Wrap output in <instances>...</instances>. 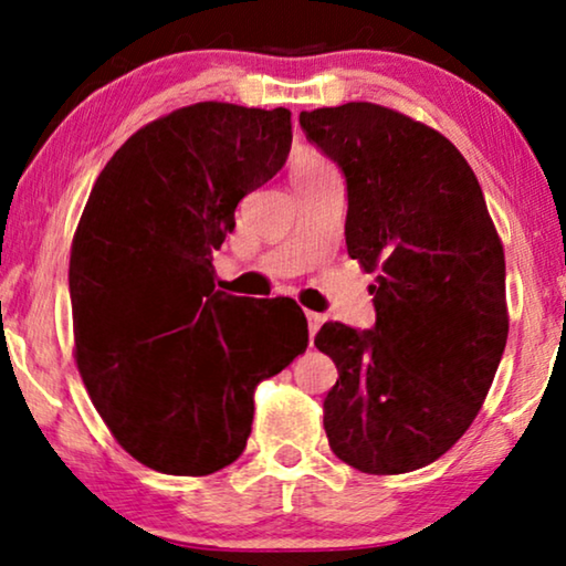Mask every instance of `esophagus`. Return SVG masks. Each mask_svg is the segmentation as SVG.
Here are the masks:
<instances>
[{"label":"esophagus","mask_w":566,"mask_h":566,"mask_svg":"<svg viewBox=\"0 0 566 566\" xmlns=\"http://www.w3.org/2000/svg\"><path fill=\"white\" fill-rule=\"evenodd\" d=\"M306 322H308V335H316L319 332V327L324 324V316L316 314V312H306Z\"/></svg>","instance_id":"esophagus-1"}]
</instances>
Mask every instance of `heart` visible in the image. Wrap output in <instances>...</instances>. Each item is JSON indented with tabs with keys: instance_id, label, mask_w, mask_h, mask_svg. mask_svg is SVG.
I'll list each match as a JSON object with an SVG mask.
<instances>
[{
	"instance_id": "b5f03b06",
	"label": "heart",
	"mask_w": 566,
	"mask_h": 566,
	"mask_svg": "<svg viewBox=\"0 0 566 566\" xmlns=\"http://www.w3.org/2000/svg\"><path fill=\"white\" fill-rule=\"evenodd\" d=\"M327 172H335V169H332L324 159L312 157V154H306V157H301L296 165H293V180H308V177H319Z\"/></svg>"
}]
</instances>
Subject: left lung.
<instances>
[{
	"instance_id": "1",
	"label": "left lung",
	"mask_w": 566,
	"mask_h": 566,
	"mask_svg": "<svg viewBox=\"0 0 566 566\" xmlns=\"http://www.w3.org/2000/svg\"><path fill=\"white\" fill-rule=\"evenodd\" d=\"M347 182V254L378 273L376 327L327 322L329 448L363 474H407L474 422L507 343L505 252L474 169L436 128L374 103L301 113Z\"/></svg>"
}]
</instances>
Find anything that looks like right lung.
Listing matches in <instances>:
<instances>
[{
	"label": "right lung",
	"instance_id": "obj_1",
	"mask_svg": "<svg viewBox=\"0 0 566 566\" xmlns=\"http://www.w3.org/2000/svg\"><path fill=\"white\" fill-rule=\"evenodd\" d=\"M291 138L285 107L211 99L161 115L113 154L74 231L76 368L123 451L161 474L234 463L258 384L308 345L301 308L216 291L211 262Z\"/></svg>",
	"mask_w": 566,
	"mask_h": 566
}]
</instances>
